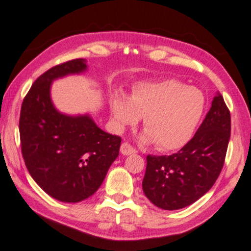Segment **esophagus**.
<instances>
[{
    "instance_id": "34e87169",
    "label": "esophagus",
    "mask_w": 251,
    "mask_h": 251,
    "mask_svg": "<svg viewBox=\"0 0 251 251\" xmlns=\"http://www.w3.org/2000/svg\"><path fill=\"white\" fill-rule=\"evenodd\" d=\"M120 151L122 155L128 156V155L135 154V152H136V149H135L134 147H131L129 143H122V146H121L120 148Z\"/></svg>"
}]
</instances>
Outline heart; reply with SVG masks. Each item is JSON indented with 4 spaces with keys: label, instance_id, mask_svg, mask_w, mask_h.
Instances as JSON below:
<instances>
[{
    "label": "heart",
    "instance_id": "1",
    "mask_svg": "<svg viewBox=\"0 0 251 251\" xmlns=\"http://www.w3.org/2000/svg\"><path fill=\"white\" fill-rule=\"evenodd\" d=\"M201 89L177 79L142 82L130 97L116 93L110 100L115 125L123 129L143 117V143H156L162 151L178 150L193 138L205 110Z\"/></svg>",
    "mask_w": 251,
    "mask_h": 251
}]
</instances>
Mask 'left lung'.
Masks as SVG:
<instances>
[{"label":"left lung","instance_id":"left-lung-1","mask_svg":"<svg viewBox=\"0 0 251 251\" xmlns=\"http://www.w3.org/2000/svg\"><path fill=\"white\" fill-rule=\"evenodd\" d=\"M230 129V111L217 93L196 134L178 152L147 156L144 195L163 210H177L201 199L222 170Z\"/></svg>","mask_w":251,"mask_h":251}]
</instances>
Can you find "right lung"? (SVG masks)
<instances>
[{"mask_svg":"<svg viewBox=\"0 0 251 251\" xmlns=\"http://www.w3.org/2000/svg\"><path fill=\"white\" fill-rule=\"evenodd\" d=\"M87 69L84 58L51 68L34 82L21 108V149L26 169L49 196L66 203L81 202L96 193L121 146V137L103 131L90 114L68 115L52 103V82Z\"/></svg>","mask_w":251,"mask_h":251,"instance_id":"add662e5","label":"right lung"}]
</instances>
